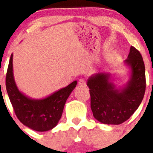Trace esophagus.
<instances>
[{
    "mask_svg": "<svg viewBox=\"0 0 153 153\" xmlns=\"http://www.w3.org/2000/svg\"><path fill=\"white\" fill-rule=\"evenodd\" d=\"M78 84L81 85V86H85V85H86V83H85V79H83V78H80V79H79V80H78Z\"/></svg>",
    "mask_w": 153,
    "mask_h": 153,
    "instance_id": "obj_1",
    "label": "esophagus"
}]
</instances>
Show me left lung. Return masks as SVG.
<instances>
[{
  "instance_id": "8db88e82",
  "label": "left lung",
  "mask_w": 153,
  "mask_h": 153,
  "mask_svg": "<svg viewBox=\"0 0 153 153\" xmlns=\"http://www.w3.org/2000/svg\"><path fill=\"white\" fill-rule=\"evenodd\" d=\"M128 68V79L123 86L117 88L110 73H98L87 80L91 95V109L94 117L100 123L118 125L137 110L145 92V68L138 50L131 46L124 61Z\"/></svg>"
}]
</instances>
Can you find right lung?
Instances as JSON below:
<instances>
[{
	"instance_id": "1",
	"label": "right lung",
	"mask_w": 153,
	"mask_h": 153,
	"mask_svg": "<svg viewBox=\"0 0 153 153\" xmlns=\"http://www.w3.org/2000/svg\"><path fill=\"white\" fill-rule=\"evenodd\" d=\"M77 80L41 99L27 97L18 88L13 72L11 53L6 77V91L16 117L28 128L43 132L51 130L61 118L65 102L77 85Z\"/></svg>"
}]
</instances>
